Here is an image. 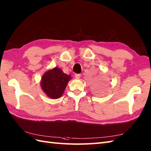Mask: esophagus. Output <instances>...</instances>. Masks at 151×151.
I'll return each instance as SVG.
<instances>
[{
    "label": "esophagus",
    "instance_id": "1",
    "mask_svg": "<svg viewBox=\"0 0 151 151\" xmlns=\"http://www.w3.org/2000/svg\"><path fill=\"white\" fill-rule=\"evenodd\" d=\"M81 74H76V75H75V77H76V78H77V79L81 78Z\"/></svg>",
    "mask_w": 151,
    "mask_h": 151
}]
</instances>
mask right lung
Wrapping results in <instances>:
<instances>
[{"label": "right lung", "mask_w": 151, "mask_h": 151, "mask_svg": "<svg viewBox=\"0 0 151 151\" xmlns=\"http://www.w3.org/2000/svg\"><path fill=\"white\" fill-rule=\"evenodd\" d=\"M71 76L58 67L47 70L41 78V87L48 97L56 99L62 97Z\"/></svg>", "instance_id": "1"}]
</instances>
